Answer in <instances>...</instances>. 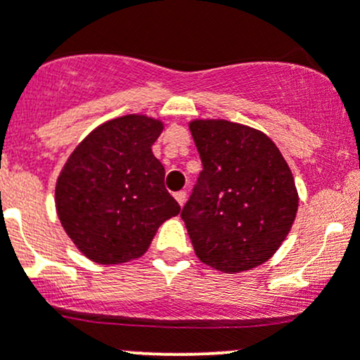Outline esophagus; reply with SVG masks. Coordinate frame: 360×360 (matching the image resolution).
Segmentation results:
<instances>
[{
    "mask_svg": "<svg viewBox=\"0 0 360 360\" xmlns=\"http://www.w3.org/2000/svg\"><path fill=\"white\" fill-rule=\"evenodd\" d=\"M174 197H176L177 203H179V205L183 207V205H184V202H186V191H177V193L174 195Z\"/></svg>",
    "mask_w": 360,
    "mask_h": 360,
    "instance_id": "esophagus-1",
    "label": "esophagus"
}]
</instances>
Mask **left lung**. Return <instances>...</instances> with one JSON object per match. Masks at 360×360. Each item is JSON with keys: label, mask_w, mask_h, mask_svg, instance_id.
Wrapping results in <instances>:
<instances>
[{"label": "left lung", "mask_w": 360, "mask_h": 360, "mask_svg": "<svg viewBox=\"0 0 360 360\" xmlns=\"http://www.w3.org/2000/svg\"><path fill=\"white\" fill-rule=\"evenodd\" d=\"M191 136L202 172L183 207L202 263L238 274L281 248L297 210L291 169L263 132L226 120H195Z\"/></svg>", "instance_id": "8db88e82"}]
</instances>
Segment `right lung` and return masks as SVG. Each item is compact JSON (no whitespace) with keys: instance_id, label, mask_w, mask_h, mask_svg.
<instances>
[{"instance_id":"right-lung-1","label":"right lung","mask_w":360,"mask_h":360,"mask_svg":"<svg viewBox=\"0 0 360 360\" xmlns=\"http://www.w3.org/2000/svg\"><path fill=\"white\" fill-rule=\"evenodd\" d=\"M162 129L143 115L110 120L68 158L56 186L57 214L89 259L118 264L143 256L160 224L179 214L151 151Z\"/></svg>"}]
</instances>
